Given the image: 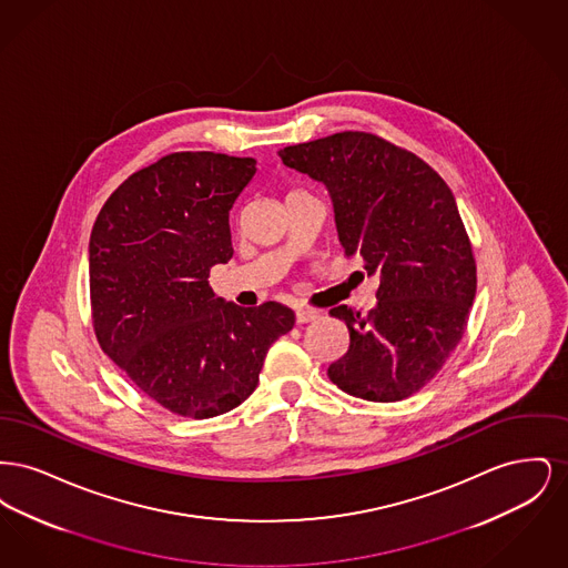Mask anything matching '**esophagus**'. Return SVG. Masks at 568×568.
Returning a JSON list of instances; mask_svg holds the SVG:
<instances>
[{"instance_id":"obj_1","label":"esophagus","mask_w":568,"mask_h":568,"mask_svg":"<svg viewBox=\"0 0 568 568\" xmlns=\"http://www.w3.org/2000/svg\"><path fill=\"white\" fill-rule=\"evenodd\" d=\"M296 320L297 324H308V322H315V320H320V311H313V308H297Z\"/></svg>"}]
</instances>
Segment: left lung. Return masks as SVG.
Instances as JSON below:
<instances>
[{
	"mask_svg": "<svg viewBox=\"0 0 568 568\" xmlns=\"http://www.w3.org/2000/svg\"><path fill=\"white\" fill-rule=\"evenodd\" d=\"M287 168L324 183L338 241L377 274V306H336L349 349L327 377L371 403L419 392L458 347L477 292V266L456 197L433 168L366 132H341L278 151Z\"/></svg>",
	"mask_w": 568,
	"mask_h": 568,
	"instance_id": "1",
	"label": "left lung"
}]
</instances>
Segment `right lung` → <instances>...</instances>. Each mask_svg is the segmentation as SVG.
Masks as SVG:
<instances>
[{
    "label": "right lung",
    "mask_w": 568,
    "mask_h": 568,
    "mask_svg": "<svg viewBox=\"0 0 568 568\" xmlns=\"http://www.w3.org/2000/svg\"><path fill=\"white\" fill-rule=\"evenodd\" d=\"M253 158L170 153L106 200L89 241V292L102 352L163 408L209 419L257 387L272 343L296 315L241 308L209 285L234 255L230 213Z\"/></svg>",
    "instance_id": "right-lung-1"
}]
</instances>
